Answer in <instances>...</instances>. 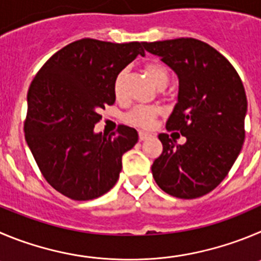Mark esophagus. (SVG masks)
Segmentation results:
<instances>
[{
    "mask_svg": "<svg viewBox=\"0 0 261 261\" xmlns=\"http://www.w3.org/2000/svg\"><path fill=\"white\" fill-rule=\"evenodd\" d=\"M150 136L149 133H147V131H139V140H145V139H148Z\"/></svg>",
    "mask_w": 261,
    "mask_h": 261,
    "instance_id": "1",
    "label": "esophagus"
}]
</instances>
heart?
<instances>
[{
  "label": "heart",
  "mask_w": 261,
  "mask_h": 261,
  "mask_svg": "<svg viewBox=\"0 0 261 261\" xmlns=\"http://www.w3.org/2000/svg\"><path fill=\"white\" fill-rule=\"evenodd\" d=\"M144 69L150 81L160 89H164L169 84L170 70L162 63L149 62L144 65ZM113 92L117 99L122 96V74H118L114 80ZM158 113H160V108L157 106H136L123 116V119L136 127L147 128L152 125Z\"/></svg>",
  "instance_id": "b5f03b06"
}]
</instances>
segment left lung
<instances>
[{"mask_svg": "<svg viewBox=\"0 0 261 261\" xmlns=\"http://www.w3.org/2000/svg\"><path fill=\"white\" fill-rule=\"evenodd\" d=\"M179 77L177 103L166 122L184 144L160 134L162 154L152 165L157 186L170 196L207 194L232 169L245 142V87L229 60L203 41L181 37L142 42Z\"/></svg>", "mask_w": 261, "mask_h": 261, "instance_id": "left-lung-1", "label": "left lung"}]
</instances>
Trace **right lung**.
I'll return each instance as SVG.
<instances>
[{
  "mask_svg": "<svg viewBox=\"0 0 261 261\" xmlns=\"http://www.w3.org/2000/svg\"><path fill=\"white\" fill-rule=\"evenodd\" d=\"M139 54L140 42L82 38L55 53L28 90L25 140L46 181L74 201L103 196L122 170V155L138 143V131L94 134L106 106L116 101L113 84Z\"/></svg>",
  "mask_w": 261,
  "mask_h": 261,
  "instance_id": "1",
  "label": "right lung"
}]
</instances>
